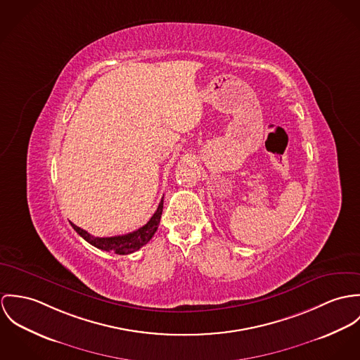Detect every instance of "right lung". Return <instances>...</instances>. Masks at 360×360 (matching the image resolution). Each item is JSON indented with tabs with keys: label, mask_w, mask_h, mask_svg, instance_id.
Instances as JSON below:
<instances>
[{
	"label": "right lung",
	"mask_w": 360,
	"mask_h": 360,
	"mask_svg": "<svg viewBox=\"0 0 360 360\" xmlns=\"http://www.w3.org/2000/svg\"><path fill=\"white\" fill-rule=\"evenodd\" d=\"M162 199H161L156 212L149 219V222L146 225H143L142 228H139V229H136V231H134L131 233H127V235L112 236V238H95V236L89 235L86 231L76 226L75 224H72V226L75 228V231L80 235L82 239L88 241L89 244H92L94 247H96L99 250L110 251V252H115V254H119V255L131 254L134 251H138L145 244H148L150 239L155 236V233H156V231L159 228V224H160L161 212H162Z\"/></svg>",
	"instance_id": "add662e5"
}]
</instances>
